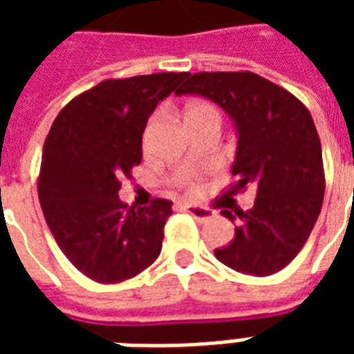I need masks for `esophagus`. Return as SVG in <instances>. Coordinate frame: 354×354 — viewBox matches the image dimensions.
<instances>
[{
  "label": "esophagus",
  "instance_id": "obj_1",
  "mask_svg": "<svg viewBox=\"0 0 354 354\" xmlns=\"http://www.w3.org/2000/svg\"><path fill=\"white\" fill-rule=\"evenodd\" d=\"M182 210H185L187 214H192L197 222H207L210 218H214V210L197 207V205H182Z\"/></svg>",
  "mask_w": 354,
  "mask_h": 354
}]
</instances>
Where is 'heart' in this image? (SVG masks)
I'll list each match as a JSON object with an SVG mask.
<instances>
[{
    "mask_svg": "<svg viewBox=\"0 0 354 354\" xmlns=\"http://www.w3.org/2000/svg\"><path fill=\"white\" fill-rule=\"evenodd\" d=\"M201 111H216V109L210 104H207V102H195V104H192L189 108L185 109V117L193 115V113H201ZM187 189H189V193H199L201 185L195 184V182H189Z\"/></svg>",
    "mask_w": 354,
    "mask_h": 354,
    "instance_id": "b5f03b06",
    "label": "heart"
}]
</instances>
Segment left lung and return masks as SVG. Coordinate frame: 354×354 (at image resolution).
Listing matches in <instances>:
<instances>
[{
	"label": "left lung",
	"instance_id": "left-lung-1",
	"mask_svg": "<svg viewBox=\"0 0 354 354\" xmlns=\"http://www.w3.org/2000/svg\"><path fill=\"white\" fill-rule=\"evenodd\" d=\"M176 94H201L230 113L239 142L227 195L256 187L250 210L235 216L222 210L237 225L230 245L214 250L216 258L254 277L281 271L307 243L324 199L322 149L309 109L252 72L185 75Z\"/></svg>",
	"mask_w": 354,
	"mask_h": 354
}]
</instances>
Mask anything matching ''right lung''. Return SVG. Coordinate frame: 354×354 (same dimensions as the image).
Returning <instances> with one entry per match:
<instances>
[{
  "label": "right lung",
  "instance_id": "right-lung-1",
  "mask_svg": "<svg viewBox=\"0 0 354 354\" xmlns=\"http://www.w3.org/2000/svg\"><path fill=\"white\" fill-rule=\"evenodd\" d=\"M185 75L102 81L68 102L47 134L37 180L43 216L72 266L100 284L132 279L161 254L172 201L134 210L119 189L142 161L147 117Z\"/></svg>",
  "mask_w": 354,
  "mask_h": 354
}]
</instances>
